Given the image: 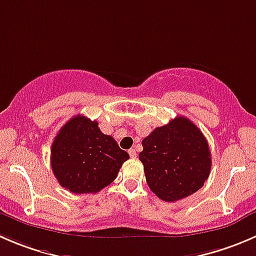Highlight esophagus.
<instances>
[{
    "instance_id": "1",
    "label": "esophagus",
    "mask_w": 256,
    "mask_h": 256,
    "mask_svg": "<svg viewBox=\"0 0 256 256\" xmlns=\"http://www.w3.org/2000/svg\"><path fill=\"white\" fill-rule=\"evenodd\" d=\"M128 155H130V158H136L138 154H136L135 148H130V150H128Z\"/></svg>"
}]
</instances>
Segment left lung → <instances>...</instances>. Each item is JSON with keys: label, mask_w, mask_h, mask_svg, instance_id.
<instances>
[{"label": "left lung", "mask_w": 256, "mask_h": 256, "mask_svg": "<svg viewBox=\"0 0 256 256\" xmlns=\"http://www.w3.org/2000/svg\"><path fill=\"white\" fill-rule=\"evenodd\" d=\"M138 158L146 182L164 202H178L204 186L212 168L209 144L200 128L184 116L156 128L142 140Z\"/></svg>", "instance_id": "obj_1"}]
</instances>
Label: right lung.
<instances>
[{
    "mask_svg": "<svg viewBox=\"0 0 256 256\" xmlns=\"http://www.w3.org/2000/svg\"><path fill=\"white\" fill-rule=\"evenodd\" d=\"M130 158L110 135L98 128V121L74 116L54 138L51 168L62 188L74 194H96L118 178Z\"/></svg>",
    "mask_w": 256,
    "mask_h": 256,
    "instance_id": "1",
    "label": "right lung"
}]
</instances>
